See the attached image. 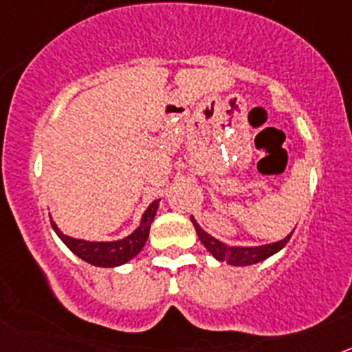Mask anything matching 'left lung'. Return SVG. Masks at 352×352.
I'll list each match as a JSON object with an SVG mask.
<instances>
[{
    "label": "left lung",
    "instance_id": "left-lung-1",
    "mask_svg": "<svg viewBox=\"0 0 352 352\" xmlns=\"http://www.w3.org/2000/svg\"><path fill=\"white\" fill-rule=\"evenodd\" d=\"M190 220L192 223H194L195 232H197L201 243L210 250L211 256L219 261H227V263L232 264V266H250V264H256L264 259H268L270 256H273V254H276L278 250H282L292 236L291 232V234H287L284 239L276 241V243L261 245V247H227L226 243H222V241H219L217 238L208 234L206 231H203L201 226L194 220V217H190Z\"/></svg>",
    "mask_w": 352,
    "mask_h": 352
}]
</instances>
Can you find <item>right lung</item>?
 Instances as JSON below:
<instances>
[{
	"instance_id": "1",
	"label": "right lung",
	"mask_w": 352,
	"mask_h": 352,
	"mask_svg": "<svg viewBox=\"0 0 352 352\" xmlns=\"http://www.w3.org/2000/svg\"><path fill=\"white\" fill-rule=\"evenodd\" d=\"M158 203H160V199L149 204V208L144 211V214H142L141 226H139L132 234L126 236V238L123 239H118V241H84V239H76L70 238V236H65L52 220L51 226L56 231V234L60 236L61 241H63L77 257H80V259L86 261V263L93 264V266L113 268V266H120V264L129 263L132 257H135L139 252L142 250L146 239H148L149 227H151V222H153L155 214H157Z\"/></svg>"
}]
</instances>
